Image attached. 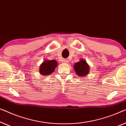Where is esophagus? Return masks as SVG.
<instances>
[{
	"instance_id": "obj_1",
	"label": "esophagus",
	"mask_w": 126,
	"mask_h": 126,
	"mask_svg": "<svg viewBox=\"0 0 126 126\" xmlns=\"http://www.w3.org/2000/svg\"><path fill=\"white\" fill-rule=\"evenodd\" d=\"M62 63H68V59H63L62 61Z\"/></svg>"
}]
</instances>
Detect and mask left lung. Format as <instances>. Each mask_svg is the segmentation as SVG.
Wrapping results in <instances>:
<instances>
[{"label": "left lung", "instance_id": "8db88e82", "mask_svg": "<svg viewBox=\"0 0 126 126\" xmlns=\"http://www.w3.org/2000/svg\"><path fill=\"white\" fill-rule=\"evenodd\" d=\"M74 69L79 77H84L89 73L90 65L84 59H80L78 62L74 64Z\"/></svg>", "mask_w": 126, "mask_h": 126}]
</instances>
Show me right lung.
<instances>
[{"label": "right lung", "instance_id": "obj_1", "mask_svg": "<svg viewBox=\"0 0 126 126\" xmlns=\"http://www.w3.org/2000/svg\"><path fill=\"white\" fill-rule=\"evenodd\" d=\"M58 64L55 60L46 59L39 67V73L43 76L50 75L54 71Z\"/></svg>", "mask_w": 126, "mask_h": 126}]
</instances>
